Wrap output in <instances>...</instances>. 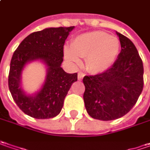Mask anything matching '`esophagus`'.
<instances>
[{"label": "esophagus", "mask_w": 150, "mask_h": 150, "mask_svg": "<svg viewBox=\"0 0 150 150\" xmlns=\"http://www.w3.org/2000/svg\"><path fill=\"white\" fill-rule=\"evenodd\" d=\"M85 76V74L84 73H82V72H80L79 74H78V80H81L83 79V77Z\"/></svg>", "instance_id": "esophagus-1"}]
</instances>
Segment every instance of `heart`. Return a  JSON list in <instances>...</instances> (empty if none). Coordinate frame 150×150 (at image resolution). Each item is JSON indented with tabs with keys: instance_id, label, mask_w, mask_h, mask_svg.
<instances>
[{
	"instance_id": "1",
	"label": "heart",
	"mask_w": 150,
	"mask_h": 150,
	"mask_svg": "<svg viewBox=\"0 0 150 150\" xmlns=\"http://www.w3.org/2000/svg\"><path fill=\"white\" fill-rule=\"evenodd\" d=\"M119 39L100 30L81 34L72 40L71 47L65 46V57L74 66L81 65L80 58H86V69L100 74L110 70L120 53Z\"/></svg>"
}]
</instances>
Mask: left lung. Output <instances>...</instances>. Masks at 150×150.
Here are the masks:
<instances>
[{
  "mask_svg": "<svg viewBox=\"0 0 150 150\" xmlns=\"http://www.w3.org/2000/svg\"><path fill=\"white\" fill-rule=\"evenodd\" d=\"M121 51L110 70L85 75L84 101L89 115L108 121L125 115L136 104L144 87V66L135 45L116 31Z\"/></svg>",
  "mask_w": 150,
  "mask_h": 150,
  "instance_id": "obj_1",
  "label": "left lung"
}]
</instances>
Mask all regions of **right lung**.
<instances>
[{"label": "right lung", "mask_w": 150, "mask_h": 150, "mask_svg": "<svg viewBox=\"0 0 150 150\" xmlns=\"http://www.w3.org/2000/svg\"><path fill=\"white\" fill-rule=\"evenodd\" d=\"M75 26L46 28L33 32L21 41L11 60L8 85L13 100L25 114L35 119H50L58 115L77 73L69 74L61 68L64 45ZM40 59L47 67L42 89L35 95H25L20 86L25 65Z\"/></svg>", "instance_id": "right-lung-1"}]
</instances>
